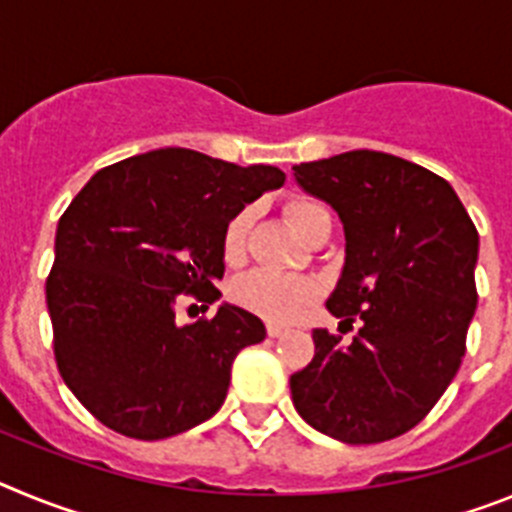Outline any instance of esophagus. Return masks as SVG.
Instances as JSON below:
<instances>
[{
	"label": "esophagus",
	"instance_id": "esophagus-1",
	"mask_svg": "<svg viewBox=\"0 0 512 512\" xmlns=\"http://www.w3.org/2000/svg\"><path fill=\"white\" fill-rule=\"evenodd\" d=\"M266 333H269V338H279V336H284V333H287V328H284V325L269 323V325H266Z\"/></svg>",
	"mask_w": 512,
	"mask_h": 512
}]
</instances>
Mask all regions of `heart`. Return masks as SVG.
Segmentation results:
<instances>
[{
	"label": "heart",
	"instance_id": "heart-1",
	"mask_svg": "<svg viewBox=\"0 0 512 512\" xmlns=\"http://www.w3.org/2000/svg\"><path fill=\"white\" fill-rule=\"evenodd\" d=\"M287 217L295 223V228L302 235H310V230L330 217L320 202L310 200V197H292L284 205ZM253 212L251 207L235 212L228 220L223 230V256L228 264H241L246 256L248 233H251ZM233 300L243 307V310L259 315V318L271 320V323H289V320L300 318L302 312L315 302L318 297V284L305 277H284L277 271H251L246 277H241L233 284Z\"/></svg>",
	"mask_w": 512,
	"mask_h": 512
}]
</instances>
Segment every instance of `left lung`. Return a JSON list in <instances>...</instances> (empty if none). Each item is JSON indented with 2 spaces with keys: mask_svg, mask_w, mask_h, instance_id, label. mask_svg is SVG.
<instances>
[{
  "mask_svg": "<svg viewBox=\"0 0 512 512\" xmlns=\"http://www.w3.org/2000/svg\"><path fill=\"white\" fill-rule=\"evenodd\" d=\"M305 192L346 230V264L328 310L341 346L315 330V356L289 377L302 420L343 443H382L431 413L467 351L477 310L479 233L446 179L400 156L348 151L295 166Z\"/></svg>",
  "mask_w": 512,
  "mask_h": 512,
  "instance_id": "left-lung-1",
  "label": "left lung"
}]
</instances>
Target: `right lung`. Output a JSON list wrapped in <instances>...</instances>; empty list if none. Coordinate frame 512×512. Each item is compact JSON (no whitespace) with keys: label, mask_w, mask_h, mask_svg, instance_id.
Returning a JSON list of instances; mask_svg holds the SVG:
<instances>
[{"label":"right lung","mask_w":512,"mask_h":512,"mask_svg":"<svg viewBox=\"0 0 512 512\" xmlns=\"http://www.w3.org/2000/svg\"><path fill=\"white\" fill-rule=\"evenodd\" d=\"M282 184L277 166L158 148L104 166L71 200L45 302L58 372L99 423L158 441L220 410L233 359L264 341V323L220 305L176 325V302L220 297L225 225Z\"/></svg>","instance_id":"1"}]
</instances>
